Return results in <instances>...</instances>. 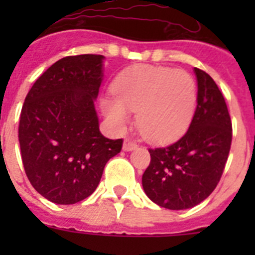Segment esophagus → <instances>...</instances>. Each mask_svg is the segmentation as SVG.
Segmentation results:
<instances>
[{
	"label": "esophagus",
	"mask_w": 255,
	"mask_h": 255,
	"mask_svg": "<svg viewBox=\"0 0 255 255\" xmlns=\"http://www.w3.org/2000/svg\"><path fill=\"white\" fill-rule=\"evenodd\" d=\"M138 148V144L135 143V141L130 140V139H125L124 140V144H123V149L125 150V152H130V150H134Z\"/></svg>",
	"instance_id": "esophagus-1"
}]
</instances>
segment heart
Listing matches in <instances>:
<instances>
[{
  "mask_svg": "<svg viewBox=\"0 0 255 255\" xmlns=\"http://www.w3.org/2000/svg\"><path fill=\"white\" fill-rule=\"evenodd\" d=\"M115 98L105 97L101 108L115 129H123L136 112V126L145 139L166 143L188 130L197 106V87L184 70L138 65L115 80Z\"/></svg>",
  "mask_w": 255,
  "mask_h": 255,
  "instance_id": "heart-1",
  "label": "heart"
}]
</instances>
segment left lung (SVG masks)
<instances>
[{"label":"left lung","instance_id":"8db88e82","mask_svg":"<svg viewBox=\"0 0 255 255\" xmlns=\"http://www.w3.org/2000/svg\"><path fill=\"white\" fill-rule=\"evenodd\" d=\"M197 108L186 134L168 147L149 149L141 177L147 197L163 208H193L215 190L229 157L233 125L215 80L194 67Z\"/></svg>","mask_w":255,"mask_h":255}]
</instances>
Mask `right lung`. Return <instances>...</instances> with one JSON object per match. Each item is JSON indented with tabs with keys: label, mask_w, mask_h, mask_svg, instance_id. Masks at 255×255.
<instances>
[{
	"label": "right lung",
	"mask_w": 255,
	"mask_h": 255,
	"mask_svg": "<svg viewBox=\"0 0 255 255\" xmlns=\"http://www.w3.org/2000/svg\"><path fill=\"white\" fill-rule=\"evenodd\" d=\"M102 55L69 56L44 71L21 108L19 143L33 188L56 204H74L96 190L123 139L100 131L94 108L103 80Z\"/></svg>",
	"instance_id": "1"
}]
</instances>
